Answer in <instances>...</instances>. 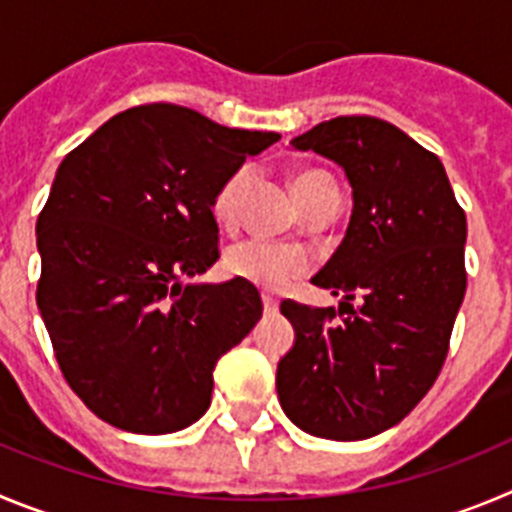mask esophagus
<instances>
[{"instance_id": "34e87169", "label": "esophagus", "mask_w": 512, "mask_h": 512, "mask_svg": "<svg viewBox=\"0 0 512 512\" xmlns=\"http://www.w3.org/2000/svg\"><path fill=\"white\" fill-rule=\"evenodd\" d=\"M262 306H265V313H278L280 303L273 296H262Z\"/></svg>"}]
</instances>
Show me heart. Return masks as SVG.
<instances>
[{
	"mask_svg": "<svg viewBox=\"0 0 512 512\" xmlns=\"http://www.w3.org/2000/svg\"><path fill=\"white\" fill-rule=\"evenodd\" d=\"M252 181L250 165H239L234 173H229L222 181V186L216 188L214 199H211V216L216 224L229 227L234 224L239 214V206L245 199L247 188ZM293 191L301 206L313 201L316 196L326 191H336L334 181L326 173L319 170H303L293 178ZM224 267L227 273L237 280L252 283L255 288L270 290V293H280L288 288L293 280L308 273L311 260L303 250L288 245H275V242H265V239H242L237 245H232L224 255Z\"/></svg>",
	"mask_w": 512,
	"mask_h": 512,
	"instance_id": "1",
	"label": "heart"
}]
</instances>
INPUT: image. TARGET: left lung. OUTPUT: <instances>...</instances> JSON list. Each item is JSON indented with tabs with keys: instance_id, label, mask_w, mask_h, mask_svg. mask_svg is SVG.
I'll use <instances>...</instances> for the list:
<instances>
[{
	"instance_id": "1",
	"label": "left lung",
	"mask_w": 512,
	"mask_h": 512,
	"mask_svg": "<svg viewBox=\"0 0 512 512\" xmlns=\"http://www.w3.org/2000/svg\"><path fill=\"white\" fill-rule=\"evenodd\" d=\"M290 145L342 165L354 209L313 278L344 293L339 311L280 303L296 344L278 362V398L306 434L370 439L403 421L444 367L467 290V216L441 160L395 124L336 117Z\"/></svg>"
}]
</instances>
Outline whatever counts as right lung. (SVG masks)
I'll list each match as a JSON object with an SVG mask.
<instances>
[{
  "instance_id": "add662e5",
  "label": "right lung",
  "mask_w": 512,
  "mask_h": 512,
  "mask_svg": "<svg viewBox=\"0 0 512 512\" xmlns=\"http://www.w3.org/2000/svg\"><path fill=\"white\" fill-rule=\"evenodd\" d=\"M278 140L142 104L63 158L38 216V308L63 377L101 421L170 434L206 413L216 359L262 301L245 280H186L219 260L216 188Z\"/></svg>"
}]
</instances>
